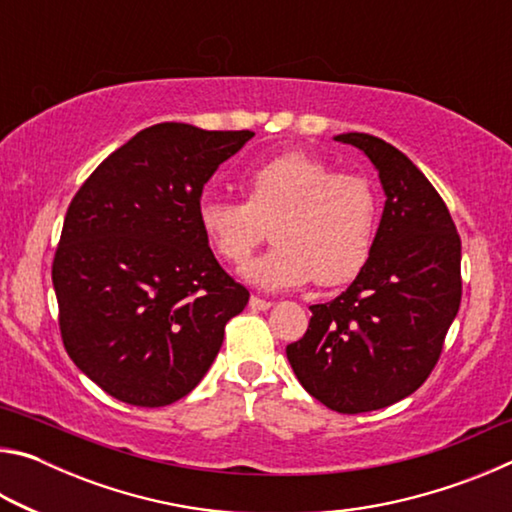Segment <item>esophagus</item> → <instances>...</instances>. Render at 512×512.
I'll return each instance as SVG.
<instances>
[{
    "instance_id": "34e87169",
    "label": "esophagus",
    "mask_w": 512,
    "mask_h": 512,
    "mask_svg": "<svg viewBox=\"0 0 512 512\" xmlns=\"http://www.w3.org/2000/svg\"><path fill=\"white\" fill-rule=\"evenodd\" d=\"M250 309H255V311H266V309H271V305L273 302L271 300H264V298H257V296H253L250 298Z\"/></svg>"
}]
</instances>
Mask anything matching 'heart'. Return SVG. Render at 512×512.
Masks as SVG:
<instances>
[{
  "instance_id": "1",
  "label": "heart",
  "mask_w": 512,
  "mask_h": 512,
  "mask_svg": "<svg viewBox=\"0 0 512 512\" xmlns=\"http://www.w3.org/2000/svg\"><path fill=\"white\" fill-rule=\"evenodd\" d=\"M244 203L205 196L198 225L225 264L241 268L271 228L275 248L244 277L257 289L341 287L352 282L375 248L379 201L368 178L336 173L302 151L268 158L239 178Z\"/></svg>"
}]
</instances>
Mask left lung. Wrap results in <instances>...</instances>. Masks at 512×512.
<instances>
[{
  "label": "left lung",
  "mask_w": 512,
  "mask_h": 512,
  "mask_svg": "<svg viewBox=\"0 0 512 512\" xmlns=\"http://www.w3.org/2000/svg\"><path fill=\"white\" fill-rule=\"evenodd\" d=\"M375 164L386 194L375 248L339 298L311 305L287 359L305 391L339 413L404 400L427 381L461 307V237L424 173L393 144L343 133Z\"/></svg>",
  "instance_id": "obj_1"
}]
</instances>
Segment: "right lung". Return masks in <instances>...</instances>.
I'll use <instances>...</instances> for the list:
<instances>
[{"mask_svg": "<svg viewBox=\"0 0 512 512\" xmlns=\"http://www.w3.org/2000/svg\"><path fill=\"white\" fill-rule=\"evenodd\" d=\"M255 133L164 121L110 153L67 207L51 266L63 345L119 402L192 393L248 305L198 225L219 164Z\"/></svg>", "mask_w": 512, "mask_h": 512, "instance_id": "add662e5", "label": "right lung"}]
</instances>
